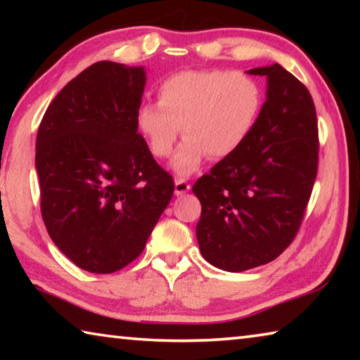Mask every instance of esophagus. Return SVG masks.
<instances>
[{"instance_id":"1","label":"esophagus","mask_w":360,"mask_h":360,"mask_svg":"<svg viewBox=\"0 0 360 360\" xmlns=\"http://www.w3.org/2000/svg\"><path fill=\"white\" fill-rule=\"evenodd\" d=\"M188 191H191V184H188L187 181L178 179L174 182V193L178 195V197H181V195H186Z\"/></svg>"}]
</instances>
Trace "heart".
<instances>
[{
  "mask_svg": "<svg viewBox=\"0 0 360 360\" xmlns=\"http://www.w3.org/2000/svg\"><path fill=\"white\" fill-rule=\"evenodd\" d=\"M158 103H143L136 127L152 155L167 158L182 133L184 141L172 162L181 176L193 174L206 157L227 158L252 135L265 95L252 76L229 70H187L163 79Z\"/></svg>",
  "mask_w": 360,
  "mask_h": 360,
  "instance_id": "1",
  "label": "heart"
}]
</instances>
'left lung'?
<instances>
[{
	"label": "left lung",
	"mask_w": 360,
	"mask_h": 360,
	"mask_svg": "<svg viewBox=\"0 0 360 360\" xmlns=\"http://www.w3.org/2000/svg\"><path fill=\"white\" fill-rule=\"evenodd\" d=\"M246 72L266 79L257 125L240 150L192 187L202 203L200 252L231 273L265 265L290 245L318 173V120L308 89L279 63Z\"/></svg>",
	"instance_id": "left-lung-1"
}]
</instances>
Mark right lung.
Segmentation results:
<instances>
[{"label": "right lung", "mask_w": 360, "mask_h": 360, "mask_svg": "<svg viewBox=\"0 0 360 360\" xmlns=\"http://www.w3.org/2000/svg\"><path fill=\"white\" fill-rule=\"evenodd\" d=\"M144 66L98 62L49 105L36 136L41 212L56 246L90 273L143 252L173 197L172 176L138 133Z\"/></svg>", "instance_id": "add662e5"}]
</instances>
